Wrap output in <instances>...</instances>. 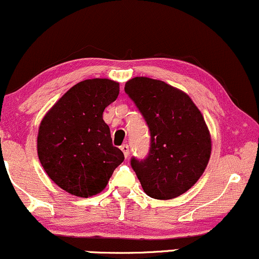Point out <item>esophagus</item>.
Instances as JSON below:
<instances>
[{
  "instance_id": "1",
  "label": "esophagus",
  "mask_w": 259,
  "mask_h": 259,
  "mask_svg": "<svg viewBox=\"0 0 259 259\" xmlns=\"http://www.w3.org/2000/svg\"><path fill=\"white\" fill-rule=\"evenodd\" d=\"M120 149H121V151H123L124 157H125V158L129 157V146H127L126 143H124V145H121V146H120Z\"/></svg>"
}]
</instances>
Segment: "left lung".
Instances as JSON below:
<instances>
[{"instance_id": "8db88e82", "label": "left lung", "mask_w": 259, "mask_h": 259, "mask_svg": "<svg viewBox=\"0 0 259 259\" xmlns=\"http://www.w3.org/2000/svg\"><path fill=\"white\" fill-rule=\"evenodd\" d=\"M151 132L145 160L132 159L143 192L169 200L182 195L200 179L210 160L211 135L201 112L188 94L149 77L125 83Z\"/></svg>"}]
</instances>
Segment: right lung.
Segmentation results:
<instances>
[{
  "mask_svg": "<svg viewBox=\"0 0 259 259\" xmlns=\"http://www.w3.org/2000/svg\"><path fill=\"white\" fill-rule=\"evenodd\" d=\"M119 83L92 78L77 83L40 120L37 153L55 185L79 198L101 193L124 154L112 145L105 108L116 101Z\"/></svg>",
  "mask_w": 259,
  "mask_h": 259,
  "instance_id": "right-lung-1",
  "label": "right lung"
}]
</instances>
